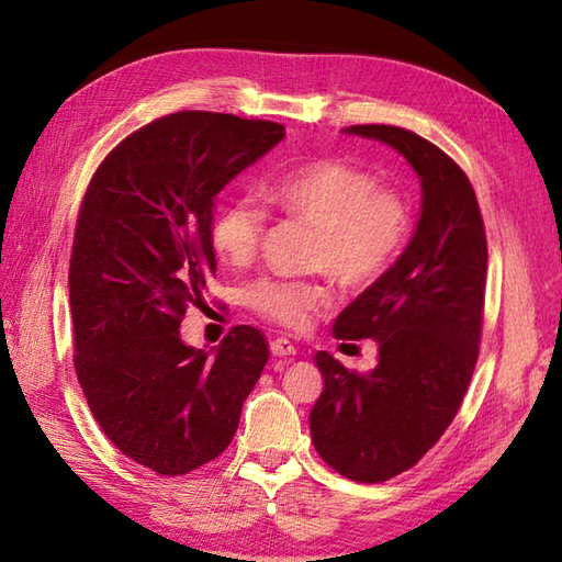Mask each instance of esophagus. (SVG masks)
Returning a JSON list of instances; mask_svg holds the SVG:
<instances>
[{
	"label": "esophagus",
	"mask_w": 562,
	"mask_h": 562,
	"mask_svg": "<svg viewBox=\"0 0 562 562\" xmlns=\"http://www.w3.org/2000/svg\"><path fill=\"white\" fill-rule=\"evenodd\" d=\"M270 352L274 357H292V355H296V348L288 338H274V340H270Z\"/></svg>",
	"instance_id": "1"
}]
</instances>
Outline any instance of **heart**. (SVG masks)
<instances>
[{"instance_id": "1", "label": "heart", "mask_w": 562, "mask_h": 562, "mask_svg": "<svg viewBox=\"0 0 562 562\" xmlns=\"http://www.w3.org/2000/svg\"><path fill=\"white\" fill-rule=\"evenodd\" d=\"M262 200L318 226L316 266L345 288L374 284L393 268L413 229V210L398 190L379 188L374 173L342 159H316L270 178ZM266 212L238 198L214 214L212 248L224 266L244 268L256 258ZM246 302L262 318L302 330L330 304L326 284L262 278L246 292Z\"/></svg>"}]
</instances>
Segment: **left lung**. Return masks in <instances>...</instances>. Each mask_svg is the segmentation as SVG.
<instances>
[{"label":"left lung","instance_id":"obj_1","mask_svg":"<svg viewBox=\"0 0 562 562\" xmlns=\"http://www.w3.org/2000/svg\"><path fill=\"white\" fill-rule=\"evenodd\" d=\"M342 133L396 149L423 188L408 246L333 324L340 340H376V367L360 374L328 352L314 357L324 376L308 413L316 451L345 479L384 483L435 447L471 384L487 244L471 181L432 142L393 125Z\"/></svg>","mask_w":562,"mask_h":562}]
</instances>
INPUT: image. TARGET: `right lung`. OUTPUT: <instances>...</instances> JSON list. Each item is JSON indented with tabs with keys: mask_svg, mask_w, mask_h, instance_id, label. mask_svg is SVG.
<instances>
[{
	"mask_svg": "<svg viewBox=\"0 0 562 562\" xmlns=\"http://www.w3.org/2000/svg\"><path fill=\"white\" fill-rule=\"evenodd\" d=\"M282 137L280 123L229 113L164 115L125 137L83 195L69 260L77 379L105 437L161 475L229 447L268 362L254 326L212 350L186 345L178 328L217 272L220 190Z\"/></svg>",
	"mask_w": 562,
	"mask_h": 562,
	"instance_id": "obj_1",
	"label": "right lung"
}]
</instances>
